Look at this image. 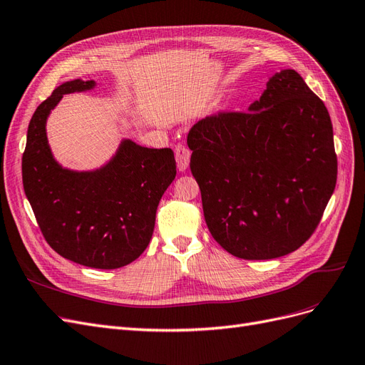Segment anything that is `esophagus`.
<instances>
[{"mask_svg":"<svg viewBox=\"0 0 365 365\" xmlns=\"http://www.w3.org/2000/svg\"><path fill=\"white\" fill-rule=\"evenodd\" d=\"M175 153V160H178V168L179 171H186L187 165H190V158H191V151L187 150V147L179 144L174 148Z\"/></svg>","mask_w":365,"mask_h":365,"instance_id":"esophagus-1","label":"esophagus"}]
</instances>
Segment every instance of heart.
Masks as SVG:
<instances>
[{
	"instance_id": "b5f03b06",
	"label": "heart",
	"mask_w": 365,
	"mask_h": 365,
	"mask_svg": "<svg viewBox=\"0 0 365 365\" xmlns=\"http://www.w3.org/2000/svg\"><path fill=\"white\" fill-rule=\"evenodd\" d=\"M229 108H230V103H226L225 104V109H229Z\"/></svg>"
}]
</instances>
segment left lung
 <instances>
[{"instance_id": "8db88e82", "label": "left lung", "mask_w": 365, "mask_h": 365, "mask_svg": "<svg viewBox=\"0 0 365 365\" xmlns=\"http://www.w3.org/2000/svg\"><path fill=\"white\" fill-rule=\"evenodd\" d=\"M206 225L241 259H274L307 241L336 183L331 116L294 69L267 81L247 113H220L187 135Z\"/></svg>"}]
</instances>
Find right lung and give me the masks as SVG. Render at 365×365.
<instances>
[{
	"label": "right lung",
	"mask_w": 365,
	"mask_h": 365,
	"mask_svg": "<svg viewBox=\"0 0 365 365\" xmlns=\"http://www.w3.org/2000/svg\"><path fill=\"white\" fill-rule=\"evenodd\" d=\"M96 86L93 80L65 81L38 106L27 130L22 183L51 249L80 265L113 269L138 259L150 244L158 205L175 179V159L171 148L124 138L98 168L63 167L53 155L46 120L66 93Z\"/></svg>",
	"instance_id": "add662e5"
}]
</instances>
